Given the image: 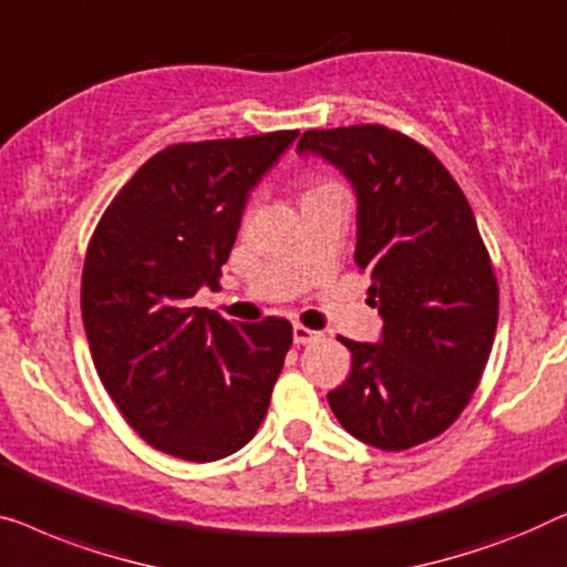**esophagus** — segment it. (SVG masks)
Masks as SVG:
<instances>
[{"mask_svg": "<svg viewBox=\"0 0 567 567\" xmlns=\"http://www.w3.org/2000/svg\"><path fill=\"white\" fill-rule=\"evenodd\" d=\"M321 339V333L318 331H313V329H308V326H302V323H295L292 326V341L295 344H310V341H318Z\"/></svg>", "mask_w": 567, "mask_h": 567, "instance_id": "obj_1", "label": "esophagus"}]
</instances>
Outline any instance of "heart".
<instances>
[{
    "label": "heart",
    "instance_id": "heart-1",
    "mask_svg": "<svg viewBox=\"0 0 567 567\" xmlns=\"http://www.w3.org/2000/svg\"><path fill=\"white\" fill-rule=\"evenodd\" d=\"M337 189H341L337 182L333 179H326V177H308L306 179V189H302V197H300V203L302 200H310V197H318V195H326V193H337Z\"/></svg>",
    "mask_w": 567,
    "mask_h": 567
}]
</instances>
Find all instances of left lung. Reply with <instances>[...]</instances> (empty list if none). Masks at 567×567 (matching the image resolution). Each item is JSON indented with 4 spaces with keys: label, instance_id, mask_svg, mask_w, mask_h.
<instances>
[{
    "label": "left lung",
    "instance_id": "obj_1",
    "mask_svg": "<svg viewBox=\"0 0 567 567\" xmlns=\"http://www.w3.org/2000/svg\"><path fill=\"white\" fill-rule=\"evenodd\" d=\"M298 151L329 158L354 185V261L382 316L380 344L339 337L352 372L329 405L360 442L411 450L446 432L481 385L498 323L491 254L457 182L405 133L306 131Z\"/></svg>",
    "mask_w": 567,
    "mask_h": 567
}]
</instances>
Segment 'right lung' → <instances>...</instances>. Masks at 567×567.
<instances>
[{
    "mask_svg": "<svg viewBox=\"0 0 567 567\" xmlns=\"http://www.w3.org/2000/svg\"><path fill=\"white\" fill-rule=\"evenodd\" d=\"M295 138L275 131L162 148L86 246L82 318L102 385L143 442L179 460L228 457L267 416L290 321H226L189 300L220 287L249 189Z\"/></svg>",
    "mask_w": 567,
    "mask_h": 567,
    "instance_id": "add662e5",
    "label": "right lung"
}]
</instances>
